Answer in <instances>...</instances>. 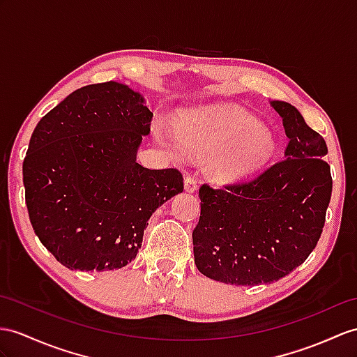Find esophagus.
Instances as JSON below:
<instances>
[{
	"instance_id": "obj_1",
	"label": "esophagus",
	"mask_w": 357,
	"mask_h": 357,
	"mask_svg": "<svg viewBox=\"0 0 357 357\" xmlns=\"http://www.w3.org/2000/svg\"><path fill=\"white\" fill-rule=\"evenodd\" d=\"M185 189L188 190V192H195V190L198 189V180L194 177V176H186L185 178Z\"/></svg>"
}]
</instances>
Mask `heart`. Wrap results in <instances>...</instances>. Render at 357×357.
Listing matches in <instances>:
<instances>
[{"label": "heart", "instance_id": "obj_1", "mask_svg": "<svg viewBox=\"0 0 357 357\" xmlns=\"http://www.w3.org/2000/svg\"><path fill=\"white\" fill-rule=\"evenodd\" d=\"M153 135L174 159L183 160L189 146L212 154L211 169L224 181L262 168L275 150L273 133L251 113L233 106L190 110L181 118V128L159 118L153 123Z\"/></svg>", "mask_w": 357, "mask_h": 357}]
</instances>
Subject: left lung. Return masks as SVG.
<instances>
[{"mask_svg":"<svg viewBox=\"0 0 357 357\" xmlns=\"http://www.w3.org/2000/svg\"><path fill=\"white\" fill-rule=\"evenodd\" d=\"M271 106L289 137L284 158L250 180L199 188L194 257L198 271L216 282H277L309 257L323 233L332 197L326 141L289 102Z\"/></svg>","mask_w":357,"mask_h":357,"instance_id":"8db88e82","label":"left lung"}]
</instances>
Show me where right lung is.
<instances>
[{
    "instance_id": "1",
    "label": "right lung",
    "mask_w": 357,
    "mask_h": 357,
    "mask_svg": "<svg viewBox=\"0 0 357 357\" xmlns=\"http://www.w3.org/2000/svg\"><path fill=\"white\" fill-rule=\"evenodd\" d=\"M151 118L141 93L106 82L74 91L34 128L22 165L25 203L34 233L66 268L126 266L155 208L183 192L178 169L136 162Z\"/></svg>"
}]
</instances>
